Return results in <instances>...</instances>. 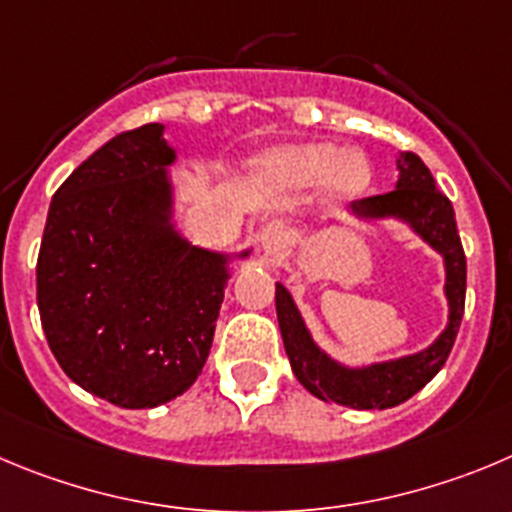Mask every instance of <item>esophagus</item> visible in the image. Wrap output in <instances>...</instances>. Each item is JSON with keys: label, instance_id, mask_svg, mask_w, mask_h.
Here are the masks:
<instances>
[{"label": "esophagus", "instance_id": "obj_1", "mask_svg": "<svg viewBox=\"0 0 512 512\" xmlns=\"http://www.w3.org/2000/svg\"><path fill=\"white\" fill-rule=\"evenodd\" d=\"M288 227L283 222H270L260 229V245L267 257H278L288 245Z\"/></svg>", "mask_w": 512, "mask_h": 512}]
</instances>
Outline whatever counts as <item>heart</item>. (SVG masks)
I'll return each instance as SVG.
<instances>
[{
	"label": "heart",
	"instance_id": "1",
	"mask_svg": "<svg viewBox=\"0 0 512 512\" xmlns=\"http://www.w3.org/2000/svg\"><path fill=\"white\" fill-rule=\"evenodd\" d=\"M272 166L300 184H313L323 176H331L333 186L346 194L366 189L371 181V169L364 156L353 151L341 154L333 143L323 141L283 148L272 156Z\"/></svg>",
	"mask_w": 512,
	"mask_h": 512
}]
</instances>
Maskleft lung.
I'll list each match as a JSON object with an SVG mask.
<instances>
[{
  "label": "left lung",
  "instance_id": "8db88e82",
  "mask_svg": "<svg viewBox=\"0 0 512 512\" xmlns=\"http://www.w3.org/2000/svg\"><path fill=\"white\" fill-rule=\"evenodd\" d=\"M396 169H399L396 189L389 194L358 199L353 202V214L364 219H401L444 257V270H447L444 293L450 300V323L432 346L396 361L348 369L315 346L290 293L280 283L275 285L280 333L295 379L318 399L336 401L351 409H389L424 389L450 356L465 313L467 262L457 234L452 202L437 189L434 176L412 151L399 156Z\"/></svg>",
  "mask_w": 512,
  "mask_h": 512
}]
</instances>
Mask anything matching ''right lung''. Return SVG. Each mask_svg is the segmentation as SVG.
I'll list each match as a JSON object with an SVG mask.
<instances>
[{
	"mask_svg": "<svg viewBox=\"0 0 512 512\" xmlns=\"http://www.w3.org/2000/svg\"><path fill=\"white\" fill-rule=\"evenodd\" d=\"M174 159L161 123L111 138L55 191L37 257L57 364L123 409L159 407L197 381L229 278L227 257L171 224Z\"/></svg>",
	"mask_w": 512,
	"mask_h": 512,
	"instance_id": "add662e5",
	"label": "right lung"
}]
</instances>
